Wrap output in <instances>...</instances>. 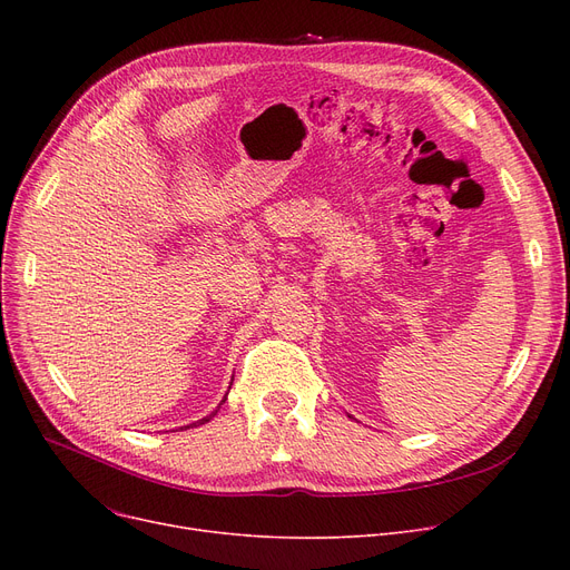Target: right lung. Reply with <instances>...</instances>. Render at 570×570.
Here are the masks:
<instances>
[{
    "label": "right lung",
    "mask_w": 570,
    "mask_h": 570,
    "mask_svg": "<svg viewBox=\"0 0 570 570\" xmlns=\"http://www.w3.org/2000/svg\"><path fill=\"white\" fill-rule=\"evenodd\" d=\"M230 383H233V381H230ZM228 391H230V385H228ZM226 395H228V393H226ZM224 402H226V397L222 400V404H224ZM222 404H219V406H222ZM219 406H217V409H219ZM217 409H215L213 413H209V415L200 417V421H196V423H191V425H185V428H179V430H189V428H196V425H205V423H209V421H213V417L217 415Z\"/></svg>",
    "instance_id": "right-lung-1"
}]
</instances>
